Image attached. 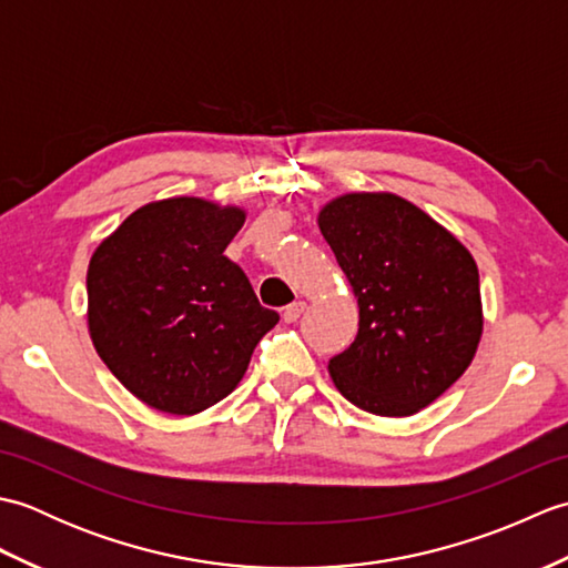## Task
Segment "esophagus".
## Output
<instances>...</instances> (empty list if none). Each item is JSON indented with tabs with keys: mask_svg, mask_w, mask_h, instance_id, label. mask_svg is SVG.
Listing matches in <instances>:
<instances>
[{
	"mask_svg": "<svg viewBox=\"0 0 568 568\" xmlns=\"http://www.w3.org/2000/svg\"><path fill=\"white\" fill-rule=\"evenodd\" d=\"M305 303H293V305H287L285 310H283V320L287 322V324H293V322H297L300 320V315H303L305 312Z\"/></svg>",
	"mask_w": 568,
	"mask_h": 568,
	"instance_id": "34e87169",
	"label": "esophagus"
}]
</instances>
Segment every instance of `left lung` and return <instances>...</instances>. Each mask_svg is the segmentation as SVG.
I'll return each mask as SVG.
<instances>
[{"label":"left lung","mask_w":568,"mask_h":568,"mask_svg":"<svg viewBox=\"0 0 568 568\" xmlns=\"http://www.w3.org/2000/svg\"><path fill=\"white\" fill-rule=\"evenodd\" d=\"M327 239L358 300V334L329 358L348 403L407 417L468 368L484 332L478 268L429 214L390 192H352L324 204Z\"/></svg>","instance_id":"1"}]
</instances>
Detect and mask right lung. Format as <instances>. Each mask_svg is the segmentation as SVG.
Returning a JSON list of instances; mask_svg holds the SVG:
<instances>
[{
  "mask_svg": "<svg viewBox=\"0 0 568 568\" xmlns=\"http://www.w3.org/2000/svg\"><path fill=\"white\" fill-rule=\"evenodd\" d=\"M246 212L200 197L143 204L92 253L88 324L119 383L168 415H197L244 378L277 324L224 256Z\"/></svg>",
  "mask_w": 568,
  "mask_h": 568,
  "instance_id": "obj_1",
  "label": "right lung"
}]
</instances>
